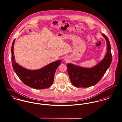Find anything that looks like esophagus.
Instances as JSON below:
<instances>
[{
	"mask_svg": "<svg viewBox=\"0 0 122 122\" xmlns=\"http://www.w3.org/2000/svg\"><path fill=\"white\" fill-rule=\"evenodd\" d=\"M65 60H66V61H67V58H65Z\"/></svg>",
	"mask_w": 122,
	"mask_h": 122,
	"instance_id": "esophagus-1",
	"label": "esophagus"
}]
</instances>
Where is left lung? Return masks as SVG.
Wrapping results in <instances>:
<instances>
[{"label":"left lung","instance_id":"left-lung-1","mask_svg":"<svg viewBox=\"0 0 122 122\" xmlns=\"http://www.w3.org/2000/svg\"><path fill=\"white\" fill-rule=\"evenodd\" d=\"M102 35L107 42V52L99 63L89 68L69 63L66 65L70 81L75 87H88L95 85L101 80L109 67L112 57L110 44L107 36L104 34H102Z\"/></svg>","mask_w":122,"mask_h":122}]
</instances>
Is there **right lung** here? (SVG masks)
I'll return each instance as SVG.
<instances>
[{"label": "right lung", "mask_w": 122, "mask_h": 122, "mask_svg": "<svg viewBox=\"0 0 122 122\" xmlns=\"http://www.w3.org/2000/svg\"><path fill=\"white\" fill-rule=\"evenodd\" d=\"M14 40L11 48L12 62L14 70L20 79L27 86L36 89H42L50 87L53 84L55 71L61 64V60L52 62L36 70H30L19 65L14 56Z\"/></svg>", "instance_id": "1"}]
</instances>
